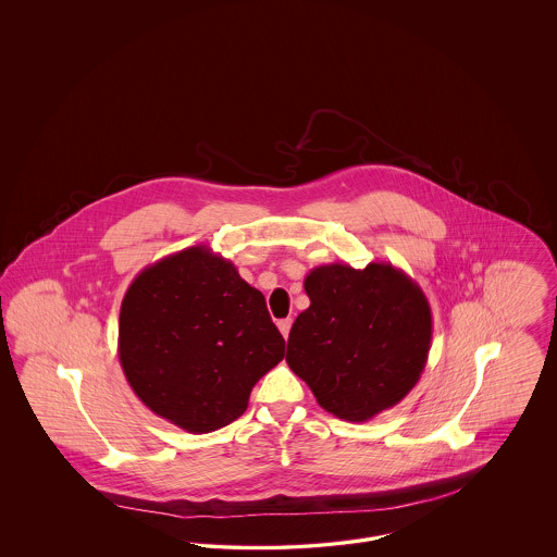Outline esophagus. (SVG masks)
I'll return each instance as SVG.
<instances>
[{
    "mask_svg": "<svg viewBox=\"0 0 557 557\" xmlns=\"http://www.w3.org/2000/svg\"><path fill=\"white\" fill-rule=\"evenodd\" d=\"M277 327H280V332H282V336H284V338H288V334H290L292 319H280V321H277Z\"/></svg>",
    "mask_w": 557,
    "mask_h": 557,
    "instance_id": "1",
    "label": "esophagus"
}]
</instances>
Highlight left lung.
I'll return each instance as SVG.
<instances>
[{"label":"left lung","mask_w":557,"mask_h":557,"mask_svg":"<svg viewBox=\"0 0 557 557\" xmlns=\"http://www.w3.org/2000/svg\"><path fill=\"white\" fill-rule=\"evenodd\" d=\"M311 300L292 325L286 361L319 405L368 422L420 382L432 341L424 290L393 263L319 265L305 277Z\"/></svg>","instance_id":"obj_1"}]
</instances>
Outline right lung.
Masks as SVG:
<instances>
[{
	"label": "right lung",
	"instance_id": "right-lung-1",
	"mask_svg": "<svg viewBox=\"0 0 557 557\" xmlns=\"http://www.w3.org/2000/svg\"><path fill=\"white\" fill-rule=\"evenodd\" d=\"M284 348L265 296L202 244L141 269L121 302L119 361L133 393L191 434L238 420Z\"/></svg>",
	"mask_w": 557,
	"mask_h": 557
}]
</instances>
